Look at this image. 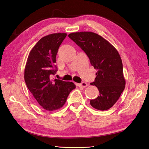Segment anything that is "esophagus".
Listing matches in <instances>:
<instances>
[{
    "mask_svg": "<svg viewBox=\"0 0 149 149\" xmlns=\"http://www.w3.org/2000/svg\"><path fill=\"white\" fill-rule=\"evenodd\" d=\"M79 86H80V87H84V88H85V87H87V86H88V84L86 83V82H84V81H83V82H81L80 84H79Z\"/></svg>",
    "mask_w": 149,
    "mask_h": 149,
    "instance_id": "obj_1",
    "label": "esophagus"
}]
</instances>
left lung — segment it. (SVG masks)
I'll use <instances>...</instances> for the list:
<instances>
[{"mask_svg": "<svg viewBox=\"0 0 149 149\" xmlns=\"http://www.w3.org/2000/svg\"><path fill=\"white\" fill-rule=\"evenodd\" d=\"M69 37L80 46L97 70L90 84L99 90L98 97L90 101L94 108L104 111L111 108L125 88L121 58L116 49L102 36L93 32L72 33Z\"/></svg>", "mask_w": 149, "mask_h": 149, "instance_id": "left-lung-1", "label": "left lung"}]
</instances>
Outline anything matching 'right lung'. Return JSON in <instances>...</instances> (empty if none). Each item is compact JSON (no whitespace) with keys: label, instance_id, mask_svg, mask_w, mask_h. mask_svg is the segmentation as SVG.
I'll return each mask as SVG.
<instances>
[{"label":"right lung","instance_id":"right-lung-1","mask_svg":"<svg viewBox=\"0 0 149 149\" xmlns=\"http://www.w3.org/2000/svg\"><path fill=\"white\" fill-rule=\"evenodd\" d=\"M67 34L58 33L42 37L28 55L24 78L27 87L42 108L49 111L64 106L75 85L71 81L52 80L57 71L56 55Z\"/></svg>","mask_w":149,"mask_h":149}]
</instances>
